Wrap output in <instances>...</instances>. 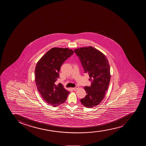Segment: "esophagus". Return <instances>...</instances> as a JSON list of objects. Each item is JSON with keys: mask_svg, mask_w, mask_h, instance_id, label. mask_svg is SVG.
I'll return each instance as SVG.
<instances>
[{"mask_svg": "<svg viewBox=\"0 0 146 146\" xmlns=\"http://www.w3.org/2000/svg\"><path fill=\"white\" fill-rule=\"evenodd\" d=\"M78 88H79V87H78V86H77V87H75V88H72V89L74 90H78Z\"/></svg>", "mask_w": 146, "mask_h": 146, "instance_id": "esophagus-1", "label": "esophagus"}]
</instances>
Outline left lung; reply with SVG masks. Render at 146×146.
I'll list each match as a JSON object with an SVG mask.
<instances>
[{"mask_svg": "<svg viewBox=\"0 0 146 146\" xmlns=\"http://www.w3.org/2000/svg\"><path fill=\"white\" fill-rule=\"evenodd\" d=\"M74 51L91 82L90 87H84L87 94L80 102L86 108H92L102 101L108 89L111 77L109 62L104 54L92 46L78 48Z\"/></svg>", "mask_w": 146, "mask_h": 146, "instance_id": "left-lung-1", "label": "left lung"}]
</instances>
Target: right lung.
Here are the masks:
<instances>
[{"mask_svg":"<svg viewBox=\"0 0 146 146\" xmlns=\"http://www.w3.org/2000/svg\"><path fill=\"white\" fill-rule=\"evenodd\" d=\"M74 54L68 48H53L39 59L35 68V82L38 91L45 102L56 107L64 102L69 91L62 84L56 85L60 67Z\"/></svg>","mask_w":146,"mask_h":146,"instance_id":"right-lung-1","label":"right lung"}]
</instances>
